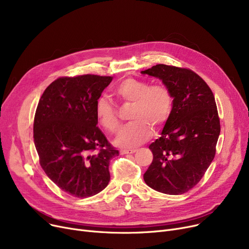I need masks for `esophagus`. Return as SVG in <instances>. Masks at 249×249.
Returning a JSON list of instances; mask_svg holds the SVG:
<instances>
[{
    "instance_id": "1",
    "label": "esophagus",
    "mask_w": 249,
    "mask_h": 249,
    "mask_svg": "<svg viewBox=\"0 0 249 249\" xmlns=\"http://www.w3.org/2000/svg\"><path fill=\"white\" fill-rule=\"evenodd\" d=\"M136 151L135 148H122L120 149L121 154H129V153H134Z\"/></svg>"
}]
</instances>
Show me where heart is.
I'll use <instances>...</instances> for the list:
<instances>
[{"label":"heart","mask_w":249,"mask_h":249,"mask_svg":"<svg viewBox=\"0 0 249 249\" xmlns=\"http://www.w3.org/2000/svg\"><path fill=\"white\" fill-rule=\"evenodd\" d=\"M113 94L122 104H131L129 118L132 121L121 129L115 139L119 146H132L145 141L151 134V128L154 132L160 131L173 112L174 95L164 84L150 85L127 77L114 88ZM96 117L110 133H116L120 128L119 115L107 99L97 101Z\"/></svg>","instance_id":"1"}]
</instances>
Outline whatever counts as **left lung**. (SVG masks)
<instances>
[{
	"label": "left lung",
	"mask_w": 249,
	"mask_h": 249,
	"mask_svg": "<svg viewBox=\"0 0 249 249\" xmlns=\"http://www.w3.org/2000/svg\"><path fill=\"white\" fill-rule=\"evenodd\" d=\"M141 73L160 78L174 95L161 136L149 145L153 160L143 178L158 192L185 194L201 180L216 154L220 119L213 91L190 69L161 63Z\"/></svg>",
	"instance_id": "8db88e82"
}]
</instances>
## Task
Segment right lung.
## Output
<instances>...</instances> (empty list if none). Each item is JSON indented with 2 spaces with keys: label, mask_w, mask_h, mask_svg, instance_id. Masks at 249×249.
Wrapping results in <instances>:
<instances>
[{
  "label": "right lung",
  "mask_w": 249,
  "mask_h": 249,
  "mask_svg": "<svg viewBox=\"0 0 249 249\" xmlns=\"http://www.w3.org/2000/svg\"><path fill=\"white\" fill-rule=\"evenodd\" d=\"M112 76H61L44 90L35 112L33 137L39 163L63 192L88 198L109 184L110 160L119 155L102 133L96 104Z\"/></svg>",
  "instance_id": "obj_1"
}]
</instances>
